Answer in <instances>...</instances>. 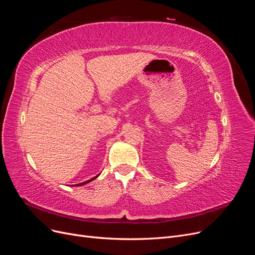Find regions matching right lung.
Wrapping results in <instances>:
<instances>
[{"label":"right lung","instance_id":"add662e5","mask_svg":"<svg viewBox=\"0 0 255 255\" xmlns=\"http://www.w3.org/2000/svg\"><path fill=\"white\" fill-rule=\"evenodd\" d=\"M97 177H98V175H97V176H95V177H94V179H91V180H89V181H86V182H84V183H80V184H78V186H81V185H84V184H87V183H89L90 181H92V180H95V179H97ZM75 186H76V185H75Z\"/></svg>","mask_w":255,"mask_h":255}]
</instances>
